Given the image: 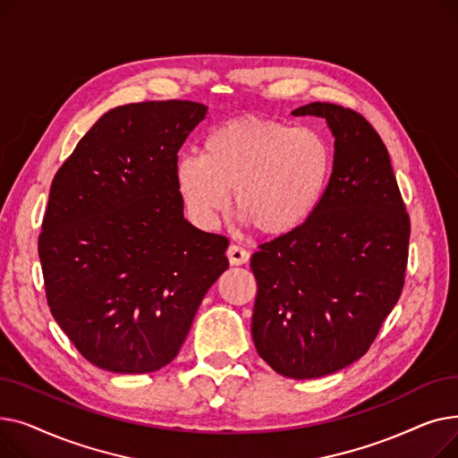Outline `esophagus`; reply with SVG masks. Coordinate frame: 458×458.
Segmentation results:
<instances>
[{"instance_id": "1", "label": "esophagus", "mask_w": 458, "mask_h": 458, "mask_svg": "<svg viewBox=\"0 0 458 458\" xmlns=\"http://www.w3.org/2000/svg\"><path fill=\"white\" fill-rule=\"evenodd\" d=\"M226 256H228L230 266H243V263H247L249 258H250L249 250H245L243 247H239V245H230L228 250H226Z\"/></svg>"}]
</instances>
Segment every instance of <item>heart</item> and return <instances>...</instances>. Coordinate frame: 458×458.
Instances as JSON below:
<instances>
[{"mask_svg": "<svg viewBox=\"0 0 458 458\" xmlns=\"http://www.w3.org/2000/svg\"><path fill=\"white\" fill-rule=\"evenodd\" d=\"M332 176L327 139L276 120L239 116L211 130L202 156L174 165V185L191 221L209 230L230 206L267 237L301 230L321 206Z\"/></svg>", "mask_w": 458, "mask_h": 458, "instance_id": "obj_1", "label": "heart"}]
</instances>
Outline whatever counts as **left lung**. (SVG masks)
<instances>
[{"instance_id":"1","label":"left lung","mask_w":458,"mask_h":458,"mask_svg":"<svg viewBox=\"0 0 458 458\" xmlns=\"http://www.w3.org/2000/svg\"><path fill=\"white\" fill-rule=\"evenodd\" d=\"M334 137L332 176L314 216L295 233L259 245L252 340L282 377L319 378L362 358L399 301L411 221L390 156L368 120L311 102Z\"/></svg>"}]
</instances>
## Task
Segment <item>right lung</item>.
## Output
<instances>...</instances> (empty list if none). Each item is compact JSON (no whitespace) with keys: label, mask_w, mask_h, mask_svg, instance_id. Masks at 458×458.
Masks as SVG:
<instances>
[{"label":"right lung","mask_w":458,"mask_h":458,"mask_svg":"<svg viewBox=\"0 0 458 458\" xmlns=\"http://www.w3.org/2000/svg\"><path fill=\"white\" fill-rule=\"evenodd\" d=\"M206 114L189 100L109 109L52 182L38 237L47 306L96 368L171 364L228 269V239L192 226L174 185L178 150Z\"/></svg>","instance_id":"obj_1"}]
</instances>
